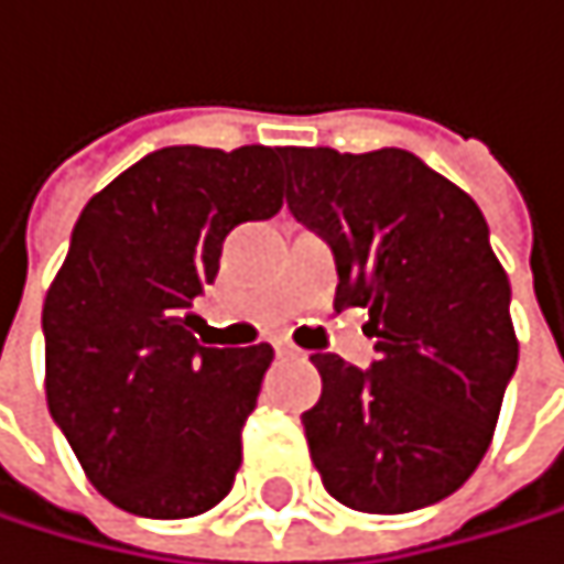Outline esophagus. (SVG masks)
<instances>
[{"label":"esophagus","instance_id":"1","mask_svg":"<svg viewBox=\"0 0 564 564\" xmlns=\"http://www.w3.org/2000/svg\"><path fill=\"white\" fill-rule=\"evenodd\" d=\"M272 346H275V352H279V356H299V352H302V349H299L292 339H285V336H279Z\"/></svg>","mask_w":564,"mask_h":564}]
</instances>
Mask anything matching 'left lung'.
<instances>
[{
    "instance_id": "left-lung-1",
    "label": "left lung",
    "mask_w": 564,
    "mask_h": 564,
    "mask_svg": "<svg viewBox=\"0 0 564 564\" xmlns=\"http://www.w3.org/2000/svg\"><path fill=\"white\" fill-rule=\"evenodd\" d=\"M289 212L336 259V305L370 308L377 362L316 352L323 397L302 427L326 491L403 514L481 464L518 366L511 285L467 194L400 148L285 151Z\"/></svg>"
}]
</instances>
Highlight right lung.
Segmentation results:
<instances>
[{"mask_svg": "<svg viewBox=\"0 0 564 564\" xmlns=\"http://www.w3.org/2000/svg\"><path fill=\"white\" fill-rule=\"evenodd\" d=\"M285 148H164L83 208L46 292V400L94 488L140 518H194L235 485L272 346H198L191 302L221 241L282 208Z\"/></svg>", "mask_w": 564, "mask_h": 564, "instance_id": "right-lung-1", "label": "right lung"}]
</instances>
